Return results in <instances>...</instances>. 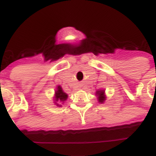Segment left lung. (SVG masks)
<instances>
[{"label":"left lung","mask_w":156,"mask_h":156,"mask_svg":"<svg viewBox=\"0 0 156 156\" xmlns=\"http://www.w3.org/2000/svg\"><path fill=\"white\" fill-rule=\"evenodd\" d=\"M96 96L97 97V100H98V102L102 104L104 103L105 99H106V97H105V93L104 89H100V90H97L96 91Z\"/></svg>","instance_id":"1"}]
</instances>
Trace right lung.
Listing matches in <instances>:
<instances>
[{"label":"right lung","mask_w":156,"mask_h":156,"mask_svg":"<svg viewBox=\"0 0 156 156\" xmlns=\"http://www.w3.org/2000/svg\"><path fill=\"white\" fill-rule=\"evenodd\" d=\"M56 90L55 91V97H53L54 99L55 105H56L57 106H62L60 104L65 103V101L67 100L68 95L65 93L64 90L62 89L60 85H58L56 87Z\"/></svg>","instance_id":"1"}]
</instances>
